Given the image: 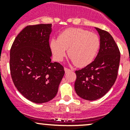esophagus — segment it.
Returning <instances> with one entry per match:
<instances>
[{"instance_id":"obj_1","label":"esophagus","mask_w":130,"mask_h":130,"mask_svg":"<svg viewBox=\"0 0 130 130\" xmlns=\"http://www.w3.org/2000/svg\"><path fill=\"white\" fill-rule=\"evenodd\" d=\"M64 70H65V73H68V72H70V71H72L71 70H70V69H67V68H64Z\"/></svg>"}]
</instances>
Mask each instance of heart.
<instances>
[{
	"label": "heart",
	"instance_id": "heart-1",
	"mask_svg": "<svg viewBox=\"0 0 130 130\" xmlns=\"http://www.w3.org/2000/svg\"><path fill=\"white\" fill-rule=\"evenodd\" d=\"M100 46L96 34L81 28H68L59 35L58 40L52 39L50 48L57 61H61L68 50L73 63L80 67L92 61Z\"/></svg>",
	"mask_w": 130,
	"mask_h": 130
}]
</instances>
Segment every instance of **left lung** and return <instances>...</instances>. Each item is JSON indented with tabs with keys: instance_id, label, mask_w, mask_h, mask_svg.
<instances>
[{
	"instance_id": "obj_1",
	"label": "left lung",
	"mask_w": 130,
	"mask_h": 130,
	"mask_svg": "<svg viewBox=\"0 0 130 130\" xmlns=\"http://www.w3.org/2000/svg\"><path fill=\"white\" fill-rule=\"evenodd\" d=\"M100 36V48L95 60L84 69L76 70L75 90L87 101L100 99L116 81L120 52L113 38L107 31L95 27Z\"/></svg>"
}]
</instances>
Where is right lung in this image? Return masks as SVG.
<instances>
[{
    "instance_id": "obj_1",
    "label": "right lung",
    "mask_w": 130,
    "mask_h": 130,
    "mask_svg": "<svg viewBox=\"0 0 130 130\" xmlns=\"http://www.w3.org/2000/svg\"><path fill=\"white\" fill-rule=\"evenodd\" d=\"M52 31V24L26 26L10 51V74L15 87L24 98L37 104L55 97L65 74L62 65L51 62Z\"/></svg>"
}]
</instances>
